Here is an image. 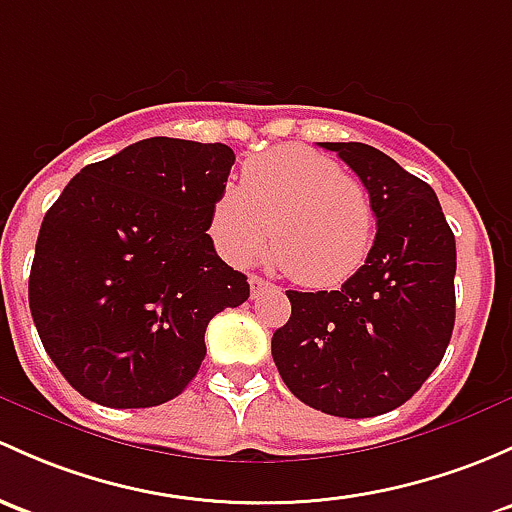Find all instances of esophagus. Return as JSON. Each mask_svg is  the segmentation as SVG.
Masks as SVG:
<instances>
[{"label":"esophagus","instance_id":"34e87169","mask_svg":"<svg viewBox=\"0 0 512 512\" xmlns=\"http://www.w3.org/2000/svg\"><path fill=\"white\" fill-rule=\"evenodd\" d=\"M270 287H272V284L265 282V279H262V277H257V274H252V277H250L252 297H260V294L265 292V289H270Z\"/></svg>","mask_w":512,"mask_h":512}]
</instances>
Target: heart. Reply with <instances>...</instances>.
<instances>
[{
	"instance_id": "b5f03b06",
	"label": "heart",
	"mask_w": 512,
	"mask_h": 512,
	"mask_svg": "<svg viewBox=\"0 0 512 512\" xmlns=\"http://www.w3.org/2000/svg\"><path fill=\"white\" fill-rule=\"evenodd\" d=\"M211 235L233 265L274 245V262L304 287L343 284L368 257L375 211L368 191L341 164L309 147H282L242 166L211 215Z\"/></svg>"
}]
</instances>
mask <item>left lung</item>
<instances>
[{"label":"left lung","mask_w":512,"mask_h":512,"mask_svg":"<svg viewBox=\"0 0 512 512\" xmlns=\"http://www.w3.org/2000/svg\"><path fill=\"white\" fill-rule=\"evenodd\" d=\"M368 188L378 233L365 265L336 292H294L272 336L284 385L333 417L405 405L444 358L456 319V240L437 193L380 149L319 142Z\"/></svg>","instance_id":"8db88e82"}]
</instances>
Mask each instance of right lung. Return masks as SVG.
<instances>
[{"label":"right lung","mask_w":512,"mask_h":512,"mask_svg":"<svg viewBox=\"0 0 512 512\" xmlns=\"http://www.w3.org/2000/svg\"><path fill=\"white\" fill-rule=\"evenodd\" d=\"M228 144L152 137L88 164L43 218L29 306L75 390L137 410L174 400L206 358L208 321L250 297L215 252Z\"/></svg>","instance_id":"add662e5"}]
</instances>
